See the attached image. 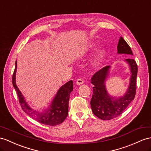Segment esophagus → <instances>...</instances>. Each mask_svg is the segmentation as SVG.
<instances>
[{
    "label": "esophagus",
    "instance_id": "esophagus-1",
    "mask_svg": "<svg viewBox=\"0 0 151 151\" xmlns=\"http://www.w3.org/2000/svg\"><path fill=\"white\" fill-rule=\"evenodd\" d=\"M76 83L78 85H81V84H83L84 83V80L82 78H79L77 80Z\"/></svg>",
    "mask_w": 151,
    "mask_h": 151
}]
</instances>
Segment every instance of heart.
Segmentation results:
<instances>
[{"mask_svg":"<svg viewBox=\"0 0 151 151\" xmlns=\"http://www.w3.org/2000/svg\"><path fill=\"white\" fill-rule=\"evenodd\" d=\"M105 55V51L104 50H101L100 52L98 54L97 57L95 58L93 61V65L95 66H98L101 64L102 60H103V58L104 57Z\"/></svg>","mask_w":151,"mask_h":151,"instance_id":"heart-1","label":"heart"}]
</instances>
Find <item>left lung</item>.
<instances>
[{"label": "left lung", "mask_w": 151, "mask_h": 151, "mask_svg": "<svg viewBox=\"0 0 151 151\" xmlns=\"http://www.w3.org/2000/svg\"><path fill=\"white\" fill-rule=\"evenodd\" d=\"M117 50L119 54L133 55L131 47L122 37L119 39ZM126 61L130 66L131 76L129 86L123 97L119 99L110 97L106 90L104 82L108 74L109 66L99 70L91 77V83L93 84V87L90 102L91 108L94 115L102 120H109L119 116L134 99L138 66L133 59L128 58Z\"/></svg>", "instance_id": "obj_1"}]
</instances>
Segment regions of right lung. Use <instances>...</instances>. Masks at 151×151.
Returning <instances> with one entry per match:
<instances>
[{"mask_svg":"<svg viewBox=\"0 0 151 151\" xmlns=\"http://www.w3.org/2000/svg\"><path fill=\"white\" fill-rule=\"evenodd\" d=\"M17 65L16 61L15 68L13 72L12 78V83L14 89L17 91L18 97L19 99V103L23 111L31 118L43 124L48 125V126H56L61 124L68 115L70 94L73 90L72 81L71 80L65 83L60 88L49 109L44 110L43 111L41 112L35 111L28 106L23 95L15 83Z\"/></svg>","mask_w":151,"mask_h":151,"instance_id":"obj_1","label":"right lung"}]
</instances>
